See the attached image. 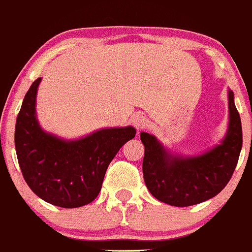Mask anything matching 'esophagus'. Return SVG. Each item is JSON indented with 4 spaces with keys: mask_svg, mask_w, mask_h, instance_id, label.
Returning a JSON list of instances; mask_svg holds the SVG:
<instances>
[{
    "mask_svg": "<svg viewBox=\"0 0 252 252\" xmlns=\"http://www.w3.org/2000/svg\"><path fill=\"white\" fill-rule=\"evenodd\" d=\"M133 126L137 130H141V129H144L147 126V118L144 115H141V113L135 115L133 117Z\"/></svg>",
    "mask_w": 252,
    "mask_h": 252,
    "instance_id": "esophagus-1",
    "label": "esophagus"
}]
</instances>
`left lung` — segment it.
Here are the masks:
<instances>
[{"instance_id": "8db88e82", "label": "left lung", "mask_w": 252, "mask_h": 252, "mask_svg": "<svg viewBox=\"0 0 252 252\" xmlns=\"http://www.w3.org/2000/svg\"><path fill=\"white\" fill-rule=\"evenodd\" d=\"M228 128L219 145L198 156L171 152L155 136L140 133L145 146L142 173L151 194L173 206H189L211 199L226 187L243 146L242 121L228 89Z\"/></svg>"}]
</instances>
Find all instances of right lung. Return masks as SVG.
<instances>
[{
	"mask_svg": "<svg viewBox=\"0 0 252 252\" xmlns=\"http://www.w3.org/2000/svg\"><path fill=\"white\" fill-rule=\"evenodd\" d=\"M41 79L26 93L15 123L18 161L28 186L41 199L60 208H79L97 197L111 160L136 130L131 126L102 128L75 140L48 133L36 115Z\"/></svg>",
	"mask_w": 252,
	"mask_h": 252,
	"instance_id": "obj_1",
	"label": "right lung"
}]
</instances>
